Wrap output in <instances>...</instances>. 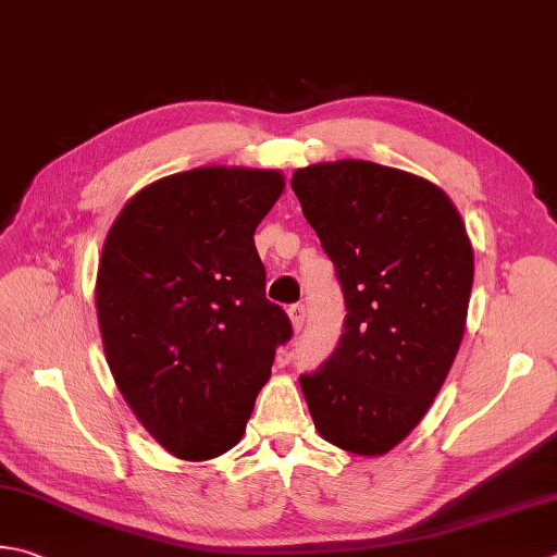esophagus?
Here are the masks:
<instances>
[{
	"mask_svg": "<svg viewBox=\"0 0 557 557\" xmlns=\"http://www.w3.org/2000/svg\"><path fill=\"white\" fill-rule=\"evenodd\" d=\"M287 313H289V319H292L294 331L299 333L304 329V321H307V307H304V304H292V307L287 309Z\"/></svg>",
	"mask_w": 557,
	"mask_h": 557,
	"instance_id": "34e87169",
	"label": "esophagus"
}]
</instances>
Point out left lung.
Here are the masks:
<instances>
[{
  "label": "left lung",
  "mask_w": 557,
  "mask_h": 557,
  "mask_svg": "<svg viewBox=\"0 0 557 557\" xmlns=\"http://www.w3.org/2000/svg\"><path fill=\"white\" fill-rule=\"evenodd\" d=\"M304 216L345 299L331 357L299 376L315 430L376 456L430 410L459 352L473 250L451 200L430 181L374 161L294 171Z\"/></svg>",
  "instance_id": "obj_1"
}]
</instances>
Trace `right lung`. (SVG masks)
<instances>
[{"instance_id":"add662e5","label":"right lung","mask_w":557,"mask_h":557,"mask_svg":"<svg viewBox=\"0 0 557 557\" xmlns=\"http://www.w3.org/2000/svg\"><path fill=\"white\" fill-rule=\"evenodd\" d=\"M282 188L277 171L193 169L139 190L108 232L96 280L108 367L178 459L238 444L292 337L253 244Z\"/></svg>"}]
</instances>
